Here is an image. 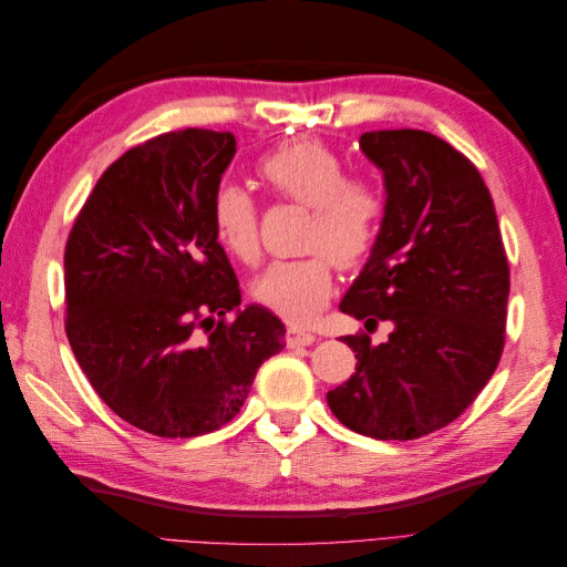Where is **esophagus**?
I'll list each match as a JSON object with an SVG mask.
<instances>
[{
  "label": "esophagus",
  "mask_w": 567,
  "mask_h": 567,
  "mask_svg": "<svg viewBox=\"0 0 567 567\" xmlns=\"http://www.w3.org/2000/svg\"><path fill=\"white\" fill-rule=\"evenodd\" d=\"M286 338H288V348H302V346H312V342L317 340V336H315V333L300 331V329H296V326H290V329L286 331Z\"/></svg>",
  "instance_id": "obj_1"
}]
</instances>
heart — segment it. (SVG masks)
<instances>
[{"label": "heart", "instance_id": "heart-1", "mask_svg": "<svg viewBox=\"0 0 567 567\" xmlns=\"http://www.w3.org/2000/svg\"><path fill=\"white\" fill-rule=\"evenodd\" d=\"M257 175L274 196L310 208L300 260L271 262L252 284V298L290 323L312 319L333 296V265L354 271L379 244L385 200L364 175H346V163L319 140L286 142L257 161ZM213 229L238 262L260 257L257 205L246 188L221 184L213 196Z\"/></svg>", "mask_w": 567, "mask_h": 567}]
</instances>
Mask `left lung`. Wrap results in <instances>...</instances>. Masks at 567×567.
<instances>
[{"instance_id":"1","label":"left lung","mask_w":567,"mask_h":567,"mask_svg":"<svg viewBox=\"0 0 567 567\" xmlns=\"http://www.w3.org/2000/svg\"><path fill=\"white\" fill-rule=\"evenodd\" d=\"M359 146L385 175L381 238L340 312L372 332L348 383L329 390L336 419L375 440H416L456 421L504 352L511 271L489 188L477 167L423 130L364 132Z\"/></svg>"}]
</instances>
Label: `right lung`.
<instances>
[{"instance_id": "1", "label": "right lung", "mask_w": 567, "mask_h": 567, "mask_svg": "<svg viewBox=\"0 0 567 567\" xmlns=\"http://www.w3.org/2000/svg\"><path fill=\"white\" fill-rule=\"evenodd\" d=\"M231 132L177 130L99 177L65 244V333L96 394L130 425L196 437L229 423L286 326L241 288L213 229Z\"/></svg>"}]
</instances>
